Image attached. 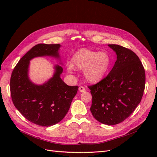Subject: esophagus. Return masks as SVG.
<instances>
[{
	"label": "esophagus",
	"instance_id": "esophagus-1",
	"mask_svg": "<svg viewBox=\"0 0 157 157\" xmlns=\"http://www.w3.org/2000/svg\"><path fill=\"white\" fill-rule=\"evenodd\" d=\"M78 90H79V91L80 92H84L86 91V89H85V88L82 86H80L79 88H78Z\"/></svg>",
	"mask_w": 157,
	"mask_h": 157
}]
</instances>
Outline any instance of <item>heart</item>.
Returning <instances> with one entry per match:
<instances>
[{"label":"heart","mask_w":157,"mask_h":157,"mask_svg":"<svg viewBox=\"0 0 157 157\" xmlns=\"http://www.w3.org/2000/svg\"><path fill=\"white\" fill-rule=\"evenodd\" d=\"M111 63V58L107 52L82 48L73 55L72 64H68L67 68L70 73L73 72L75 67L84 69L86 79L91 82H98L105 75Z\"/></svg>","instance_id":"1"}]
</instances>
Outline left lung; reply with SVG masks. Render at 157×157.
I'll return each instance as SVG.
<instances>
[{
	"instance_id": "1",
	"label": "left lung",
	"mask_w": 157,
	"mask_h": 157,
	"mask_svg": "<svg viewBox=\"0 0 157 157\" xmlns=\"http://www.w3.org/2000/svg\"><path fill=\"white\" fill-rule=\"evenodd\" d=\"M117 59L113 69L98 83L90 85L92 103L90 111L103 124L115 125L134 111L143 97L145 69L132 50L117 44H109Z\"/></svg>"
}]
</instances>
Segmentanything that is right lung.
Here are the masks:
<instances>
[{"label": "right lung", "instance_id": "obj_1", "mask_svg": "<svg viewBox=\"0 0 157 157\" xmlns=\"http://www.w3.org/2000/svg\"><path fill=\"white\" fill-rule=\"evenodd\" d=\"M60 44H38L23 56L14 67L10 87L14 106L29 121L41 126L60 122L67 113L78 86H68L60 78L63 68L56 66L54 77L38 86L27 76L29 61L35 57L52 56L58 58Z\"/></svg>", "mask_w": 157, "mask_h": 157}]
</instances>
